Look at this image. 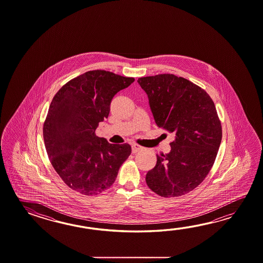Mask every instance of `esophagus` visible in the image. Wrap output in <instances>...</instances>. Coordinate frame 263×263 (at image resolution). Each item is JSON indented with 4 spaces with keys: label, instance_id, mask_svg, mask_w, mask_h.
I'll return each instance as SVG.
<instances>
[{
    "label": "esophagus",
    "instance_id": "esophagus-1",
    "mask_svg": "<svg viewBox=\"0 0 263 263\" xmlns=\"http://www.w3.org/2000/svg\"><path fill=\"white\" fill-rule=\"evenodd\" d=\"M143 147L141 145H137V144H133L132 145V151L133 153H137L138 151H142Z\"/></svg>",
    "mask_w": 263,
    "mask_h": 263
}]
</instances>
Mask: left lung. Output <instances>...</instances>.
<instances>
[{"instance_id":"1","label":"left lung","mask_w":263,"mask_h":263,"mask_svg":"<svg viewBox=\"0 0 263 263\" xmlns=\"http://www.w3.org/2000/svg\"><path fill=\"white\" fill-rule=\"evenodd\" d=\"M159 128L174 133L168 154H157L145 182L158 196L177 197L194 190L213 167L222 126L212 98L200 86L174 74L138 79Z\"/></svg>"}]
</instances>
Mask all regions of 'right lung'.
Returning a JSON list of instances; mask_svg holds the SVG:
<instances>
[{"mask_svg":"<svg viewBox=\"0 0 263 263\" xmlns=\"http://www.w3.org/2000/svg\"><path fill=\"white\" fill-rule=\"evenodd\" d=\"M134 78L91 70L64 84L50 102L43 138L51 165L63 181L84 196L109 189L128 157L129 144H110L98 137L99 123L108 118L114 96Z\"/></svg>","mask_w":263,"mask_h":263,"instance_id":"1","label":"right lung"}]
</instances>
